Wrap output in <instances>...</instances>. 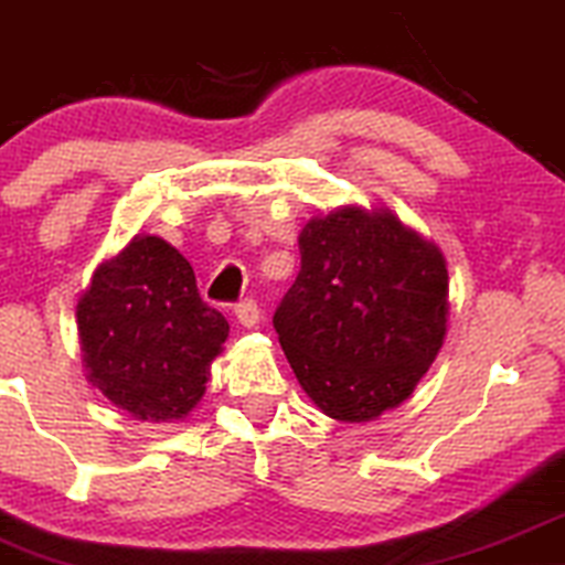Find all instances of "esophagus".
Wrapping results in <instances>:
<instances>
[{
	"label": "esophagus",
	"instance_id": "esophagus-1",
	"mask_svg": "<svg viewBox=\"0 0 565 565\" xmlns=\"http://www.w3.org/2000/svg\"><path fill=\"white\" fill-rule=\"evenodd\" d=\"M234 317L239 320V326L256 328L258 320H262V309H258V303L253 299H245V301L237 303V309H234Z\"/></svg>",
	"mask_w": 565,
	"mask_h": 565
}]
</instances>
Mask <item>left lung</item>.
I'll list each match as a JSON object with an SVG mask.
<instances>
[{
  "mask_svg": "<svg viewBox=\"0 0 565 565\" xmlns=\"http://www.w3.org/2000/svg\"><path fill=\"white\" fill-rule=\"evenodd\" d=\"M299 253L275 312L285 358L326 416L379 419L414 395L446 341V256L384 205L315 215Z\"/></svg>",
  "mask_w": 565,
  "mask_h": 565,
  "instance_id": "1",
  "label": "left lung"
}]
</instances>
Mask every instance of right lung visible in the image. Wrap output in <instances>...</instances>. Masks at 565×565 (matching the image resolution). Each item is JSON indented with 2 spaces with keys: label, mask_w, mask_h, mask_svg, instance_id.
<instances>
[{
  "label": "right lung",
  "mask_w": 565,
  "mask_h": 565,
  "mask_svg": "<svg viewBox=\"0 0 565 565\" xmlns=\"http://www.w3.org/2000/svg\"><path fill=\"white\" fill-rule=\"evenodd\" d=\"M82 365L100 395L138 422L186 419L205 395L230 322L198 294L192 264L136 234L95 266L77 301Z\"/></svg>",
  "instance_id": "1"
}]
</instances>
